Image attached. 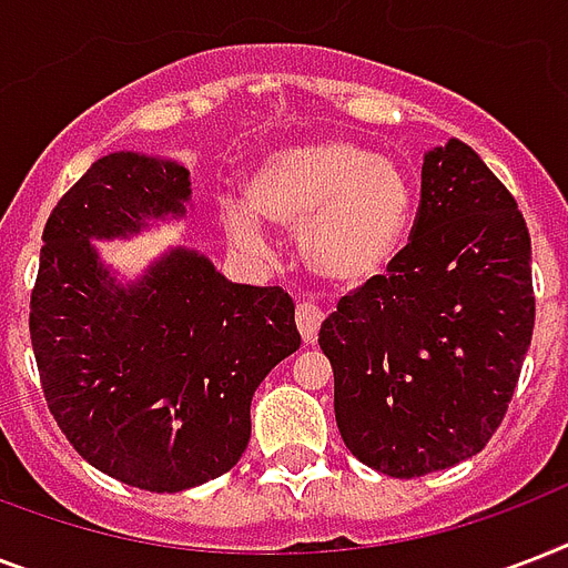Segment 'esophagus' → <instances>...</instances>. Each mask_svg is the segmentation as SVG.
I'll return each mask as SVG.
<instances>
[{
    "mask_svg": "<svg viewBox=\"0 0 568 568\" xmlns=\"http://www.w3.org/2000/svg\"><path fill=\"white\" fill-rule=\"evenodd\" d=\"M294 318H297V329H301L303 342H306V345H312V342L318 338L324 312H321L312 301H301L297 303V310H294Z\"/></svg>",
    "mask_w": 568,
    "mask_h": 568,
    "instance_id": "esophagus-1",
    "label": "esophagus"
}]
</instances>
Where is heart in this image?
I'll use <instances>...</instances> for the list:
<instances>
[{"label":"heart","instance_id":"b5f03b06","mask_svg":"<svg viewBox=\"0 0 568 568\" xmlns=\"http://www.w3.org/2000/svg\"><path fill=\"white\" fill-rule=\"evenodd\" d=\"M409 173L351 138H321L267 153L253 168L247 203L223 205L226 230L244 247H262V221L301 232L306 265L338 285L383 274L413 223Z\"/></svg>","mask_w":568,"mask_h":568}]
</instances>
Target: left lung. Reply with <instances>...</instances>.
<instances>
[{
  "label": "left lung",
  "mask_w": 568,
  "mask_h": 568,
  "mask_svg": "<svg viewBox=\"0 0 568 568\" xmlns=\"http://www.w3.org/2000/svg\"><path fill=\"white\" fill-rule=\"evenodd\" d=\"M388 274L321 324L347 450L388 477L475 457L501 427L534 336L530 235L468 144L424 155L422 203Z\"/></svg>",
  "instance_id": "left-lung-1"
}]
</instances>
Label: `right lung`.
<instances>
[{
	"instance_id": "1",
	"label": "right lung",
	"mask_w": 568,
	"mask_h": 568,
	"mask_svg": "<svg viewBox=\"0 0 568 568\" xmlns=\"http://www.w3.org/2000/svg\"><path fill=\"white\" fill-rule=\"evenodd\" d=\"M189 171L111 153L67 191L43 226L29 333L49 413L102 475L182 493L226 475L250 442V400L301 347L280 285L223 280L176 247L120 285L91 239H120L185 214Z\"/></svg>"
}]
</instances>
